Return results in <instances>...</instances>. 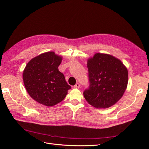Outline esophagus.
<instances>
[{
	"instance_id": "34e87169",
	"label": "esophagus",
	"mask_w": 149,
	"mask_h": 149,
	"mask_svg": "<svg viewBox=\"0 0 149 149\" xmlns=\"http://www.w3.org/2000/svg\"><path fill=\"white\" fill-rule=\"evenodd\" d=\"M79 86H80V85H79V83H76L74 86V88H79Z\"/></svg>"
}]
</instances>
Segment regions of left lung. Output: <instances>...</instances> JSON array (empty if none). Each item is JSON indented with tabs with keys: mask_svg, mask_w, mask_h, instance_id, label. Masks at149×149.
Segmentation results:
<instances>
[{
	"mask_svg": "<svg viewBox=\"0 0 149 149\" xmlns=\"http://www.w3.org/2000/svg\"><path fill=\"white\" fill-rule=\"evenodd\" d=\"M89 87L83 92L85 100L96 108L114 105L123 96L128 83V71L119 59L96 53L88 60Z\"/></svg>",
	"mask_w": 149,
	"mask_h": 149,
	"instance_id": "1",
	"label": "left lung"
}]
</instances>
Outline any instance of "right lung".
Here are the masks:
<instances>
[{
  "mask_svg": "<svg viewBox=\"0 0 149 149\" xmlns=\"http://www.w3.org/2000/svg\"><path fill=\"white\" fill-rule=\"evenodd\" d=\"M62 58L53 52L31 59L23 73L25 87L31 98L40 104L53 106L64 100L71 86L58 70Z\"/></svg>",
  "mask_w": 149,
  "mask_h": 149,
  "instance_id": "add662e5",
  "label": "right lung"
}]
</instances>
